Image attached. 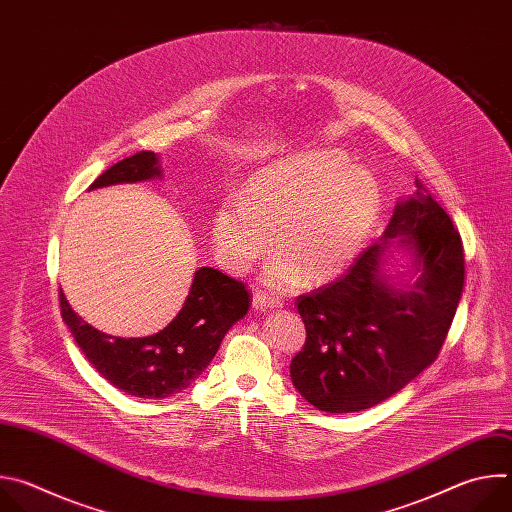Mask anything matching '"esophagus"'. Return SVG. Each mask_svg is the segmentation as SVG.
<instances>
[{"mask_svg": "<svg viewBox=\"0 0 512 512\" xmlns=\"http://www.w3.org/2000/svg\"><path fill=\"white\" fill-rule=\"evenodd\" d=\"M281 306H283V302L279 298L269 296V294H265V291H261V289L253 294V310H257V312H269V310L281 308Z\"/></svg>", "mask_w": 512, "mask_h": 512, "instance_id": "esophagus-1", "label": "esophagus"}]
</instances>
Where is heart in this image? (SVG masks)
<instances>
[{
	"label": "heart",
	"instance_id": "heart-1",
	"mask_svg": "<svg viewBox=\"0 0 512 512\" xmlns=\"http://www.w3.org/2000/svg\"><path fill=\"white\" fill-rule=\"evenodd\" d=\"M377 178L332 150L273 162L251 176L241 198L216 208L212 243L218 263L247 273L273 247L265 269L277 289L326 283L342 275L367 245L381 216Z\"/></svg>",
	"mask_w": 512,
	"mask_h": 512
}]
</instances>
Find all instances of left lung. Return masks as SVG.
I'll return each mask as SVG.
<instances>
[{
	"label": "left lung",
	"instance_id": "8db88e82",
	"mask_svg": "<svg viewBox=\"0 0 512 512\" xmlns=\"http://www.w3.org/2000/svg\"><path fill=\"white\" fill-rule=\"evenodd\" d=\"M399 198L379 243L336 281L298 298L306 344L291 358L296 391L326 413L375 407L440 354L464 289V251L448 212L415 180ZM410 257L416 281L384 265ZM411 277V275H405Z\"/></svg>",
	"mask_w": 512,
	"mask_h": 512
}]
</instances>
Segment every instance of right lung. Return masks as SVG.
<instances>
[{
    "mask_svg": "<svg viewBox=\"0 0 512 512\" xmlns=\"http://www.w3.org/2000/svg\"><path fill=\"white\" fill-rule=\"evenodd\" d=\"M162 174L154 152H139L111 166L89 190L145 182ZM249 300L241 281L218 269L200 267L178 316L152 336L121 338L93 328L70 308L62 289L60 312L87 360L113 387L141 399H166L204 373L225 334L247 314Z\"/></svg>",
    "mask_w": 512,
    "mask_h": 512,
    "instance_id": "right-lung-1",
    "label": "right lung"
}]
</instances>
